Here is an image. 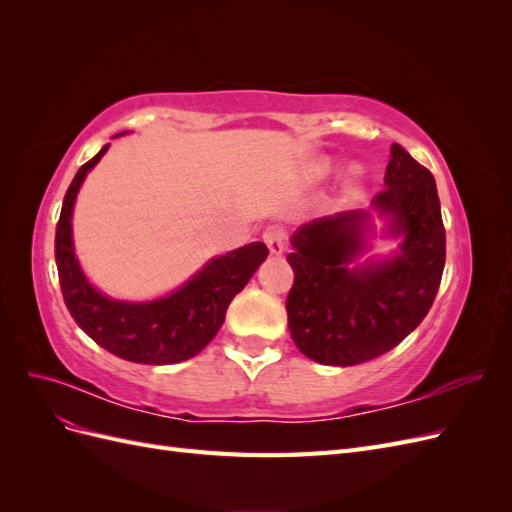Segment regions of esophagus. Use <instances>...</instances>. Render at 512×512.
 Masks as SVG:
<instances>
[{
    "label": "esophagus",
    "mask_w": 512,
    "mask_h": 512,
    "mask_svg": "<svg viewBox=\"0 0 512 512\" xmlns=\"http://www.w3.org/2000/svg\"><path fill=\"white\" fill-rule=\"evenodd\" d=\"M262 241L267 243L271 254H282L284 252V243H286V230L277 224L267 226L262 230Z\"/></svg>",
    "instance_id": "34e87169"
}]
</instances>
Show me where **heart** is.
<instances>
[{"mask_svg":"<svg viewBox=\"0 0 512 512\" xmlns=\"http://www.w3.org/2000/svg\"><path fill=\"white\" fill-rule=\"evenodd\" d=\"M356 173H359V170H352V175H356Z\"/></svg>","mask_w":512,"mask_h":512,"instance_id":"heart-1","label":"heart"}]
</instances>
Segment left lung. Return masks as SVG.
<instances>
[{"label":"left lung","mask_w":512,"mask_h":512,"mask_svg":"<svg viewBox=\"0 0 512 512\" xmlns=\"http://www.w3.org/2000/svg\"><path fill=\"white\" fill-rule=\"evenodd\" d=\"M384 185L371 207L389 218V235L401 239L395 256L350 267L365 250L367 211L312 220L290 239L288 329L316 363L350 367L393 350L423 322L438 294L446 232L436 179L395 143Z\"/></svg>","instance_id":"8db88e82"}]
</instances>
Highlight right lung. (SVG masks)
<instances>
[{"instance_id": "obj_1", "label": "right lung", "mask_w": 512, "mask_h": 512, "mask_svg": "<svg viewBox=\"0 0 512 512\" xmlns=\"http://www.w3.org/2000/svg\"><path fill=\"white\" fill-rule=\"evenodd\" d=\"M119 136V134H117ZM111 145H104L74 175L55 230V262L61 294L74 322L98 346L132 363L170 365L203 350L226 318V309L267 258L265 243L243 245L209 260L190 282L168 297L128 303L108 299L87 282L72 243V209L87 173Z\"/></svg>"}]
</instances>
